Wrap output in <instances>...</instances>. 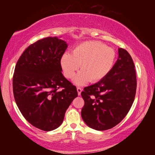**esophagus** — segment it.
Listing matches in <instances>:
<instances>
[{"instance_id":"1","label":"esophagus","mask_w":155,"mask_h":155,"mask_svg":"<svg viewBox=\"0 0 155 155\" xmlns=\"http://www.w3.org/2000/svg\"><path fill=\"white\" fill-rule=\"evenodd\" d=\"M77 92H78V95L80 96L81 94V91H82V89H81V87H77Z\"/></svg>"}]
</instances>
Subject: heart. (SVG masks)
<instances>
[{"label": "heart", "instance_id": "obj_1", "mask_svg": "<svg viewBox=\"0 0 155 155\" xmlns=\"http://www.w3.org/2000/svg\"><path fill=\"white\" fill-rule=\"evenodd\" d=\"M116 52L105 44L96 41H85L74 48L72 54L65 52L61 58L65 77L72 78L80 65L81 71L74 77L75 85H83L91 81L96 83L109 74L114 67Z\"/></svg>", "mask_w": 155, "mask_h": 155}]
</instances>
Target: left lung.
Instances as JSON below:
<instances>
[{"label": "left lung", "instance_id": "8db88e82", "mask_svg": "<svg viewBox=\"0 0 155 155\" xmlns=\"http://www.w3.org/2000/svg\"><path fill=\"white\" fill-rule=\"evenodd\" d=\"M136 88L137 79L132 57L126 50L118 48V59L109 74L81 92L85 101L81 110L83 121L97 130L114 127L129 111Z\"/></svg>", "mask_w": 155, "mask_h": 155}]
</instances>
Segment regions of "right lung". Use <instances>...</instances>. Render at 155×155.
<instances>
[{
  "mask_svg": "<svg viewBox=\"0 0 155 155\" xmlns=\"http://www.w3.org/2000/svg\"><path fill=\"white\" fill-rule=\"evenodd\" d=\"M68 48L57 37L31 44L15 65L13 91L25 118L39 129L50 131L62 124L65 113L78 93L61 73V58Z\"/></svg>",
  "mask_w": 155,
  "mask_h": 155,
  "instance_id": "obj_1",
  "label": "right lung"
}]
</instances>
